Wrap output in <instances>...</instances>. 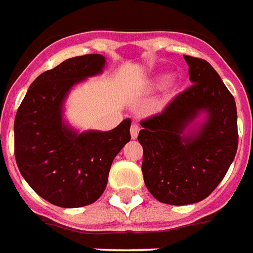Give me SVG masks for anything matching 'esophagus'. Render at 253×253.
Instances as JSON below:
<instances>
[{
    "instance_id": "esophagus-1",
    "label": "esophagus",
    "mask_w": 253,
    "mask_h": 253,
    "mask_svg": "<svg viewBox=\"0 0 253 253\" xmlns=\"http://www.w3.org/2000/svg\"><path fill=\"white\" fill-rule=\"evenodd\" d=\"M139 130H140V128H139L137 124H132V125H130V136H132V139H136V137H137Z\"/></svg>"
}]
</instances>
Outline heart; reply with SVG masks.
<instances>
[{"mask_svg": "<svg viewBox=\"0 0 253 253\" xmlns=\"http://www.w3.org/2000/svg\"><path fill=\"white\" fill-rule=\"evenodd\" d=\"M161 82H164V80H161Z\"/></svg>", "mask_w": 253, "mask_h": 253, "instance_id": "heart-1", "label": "heart"}]
</instances>
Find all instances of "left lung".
Here are the masks:
<instances>
[{"label":"left lung","instance_id":"obj_1","mask_svg":"<svg viewBox=\"0 0 253 253\" xmlns=\"http://www.w3.org/2000/svg\"><path fill=\"white\" fill-rule=\"evenodd\" d=\"M192 85L164 112L141 120V171L154 198L166 204L198 203L212 192L232 165L238 146L237 109L230 91L209 62L184 55ZM202 111L206 121L187 125Z\"/></svg>","mask_w":253,"mask_h":253}]
</instances>
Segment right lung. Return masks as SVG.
I'll list each match as a JSON object with an SVG mask.
<instances>
[{
	"label": "right lung",
	"instance_id": "add662e5",
	"mask_svg": "<svg viewBox=\"0 0 253 253\" xmlns=\"http://www.w3.org/2000/svg\"><path fill=\"white\" fill-rule=\"evenodd\" d=\"M105 57L85 54L39 75L15 118V157L28 185L49 203L76 209L96 202L113 159L130 139V120L109 132L78 133L62 121L69 89L102 72Z\"/></svg>",
	"mask_w": 253,
	"mask_h": 253
}]
</instances>
